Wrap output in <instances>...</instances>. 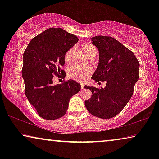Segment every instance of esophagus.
<instances>
[{
  "instance_id": "34e87169",
  "label": "esophagus",
  "mask_w": 159,
  "mask_h": 159,
  "mask_svg": "<svg viewBox=\"0 0 159 159\" xmlns=\"http://www.w3.org/2000/svg\"><path fill=\"white\" fill-rule=\"evenodd\" d=\"M84 88V84H81V89H82V90H83Z\"/></svg>"
}]
</instances>
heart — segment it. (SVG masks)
<instances>
[{
  "label": "heart",
  "mask_w": 159,
  "mask_h": 159,
  "mask_svg": "<svg viewBox=\"0 0 159 159\" xmlns=\"http://www.w3.org/2000/svg\"><path fill=\"white\" fill-rule=\"evenodd\" d=\"M95 48L92 46V45H87L84 47V51L88 54H90L91 52L95 51ZM75 51V48L71 47L69 48L68 51H66V54L64 56V60L66 63L71 62L73 59V56ZM92 71L90 67H84L82 66H80L79 64H73L69 66L68 69V75L69 77L71 78V79L77 80V81L82 82L84 80L87 79L88 75H90Z\"/></svg>",
  "instance_id": "b5f03b06"
}]
</instances>
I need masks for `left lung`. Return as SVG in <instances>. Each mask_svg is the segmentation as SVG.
Returning <instances> with one entry per match:
<instances>
[{"instance_id": "left-lung-1", "label": "left lung", "mask_w": 159, "mask_h": 159, "mask_svg": "<svg viewBox=\"0 0 159 159\" xmlns=\"http://www.w3.org/2000/svg\"><path fill=\"white\" fill-rule=\"evenodd\" d=\"M99 52V61L92 76L95 82H106L104 88L84 86L92 97L84 101L91 114L101 119L116 116L127 105L133 94L139 78V64L132 52L116 39L107 36L90 38Z\"/></svg>"}]
</instances>
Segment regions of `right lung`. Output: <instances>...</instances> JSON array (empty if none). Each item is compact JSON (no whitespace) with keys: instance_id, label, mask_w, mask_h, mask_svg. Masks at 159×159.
<instances>
[{"instance_id":"obj_1","label":"right lung","mask_w":159,"mask_h":159,"mask_svg":"<svg viewBox=\"0 0 159 159\" xmlns=\"http://www.w3.org/2000/svg\"><path fill=\"white\" fill-rule=\"evenodd\" d=\"M78 40L62 28H49L32 39L24 53L21 75L25 95L43 119L53 120L64 116L69 100L81 89L80 83L71 79L56 85L53 81L55 75L65 76L60 66L65 64L66 51Z\"/></svg>"}]
</instances>
